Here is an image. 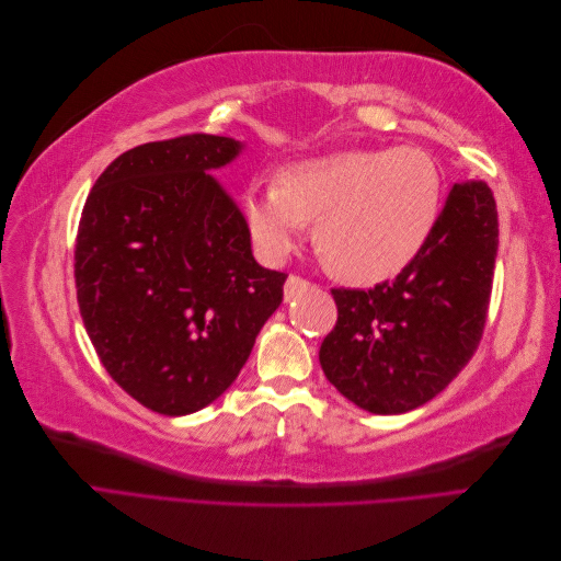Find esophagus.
<instances>
[{
    "instance_id": "obj_1",
    "label": "esophagus",
    "mask_w": 561,
    "mask_h": 561,
    "mask_svg": "<svg viewBox=\"0 0 561 561\" xmlns=\"http://www.w3.org/2000/svg\"><path fill=\"white\" fill-rule=\"evenodd\" d=\"M309 290H313V285L309 283V280H304L301 276H287V280H285V301H293V299H297V297H301L304 293H309Z\"/></svg>"
}]
</instances>
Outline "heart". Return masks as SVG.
Returning <instances> with one entry per match:
<instances>
[{"label": "heart", "mask_w": 561, "mask_h": 561, "mask_svg": "<svg viewBox=\"0 0 561 561\" xmlns=\"http://www.w3.org/2000/svg\"><path fill=\"white\" fill-rule=\"evenodd\" d=\"M439 201L443 175L428 151L353 149L290 163L274 184H250L245 215L268 257L290 252L316 222L313 243L332 274L371 285L419 257Z\"/></svg>", "instance_id": "heart-1"}]
</instances>
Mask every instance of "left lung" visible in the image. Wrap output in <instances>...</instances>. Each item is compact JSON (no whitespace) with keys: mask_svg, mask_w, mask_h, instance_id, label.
Instances as JSON below:
<instances>
[{"mask_svg":"<svg viewBox=\"0 0 561 561\" xmlns=\"http://www.w3.org/2000/svg\"><path fill=\"white\" fill-rule=\"evenodd\" d=\"M499 250L494 192L454 184L419 257L371 290L334 287L336 325L322 339L330 383L371 414L433 400L478 351Z\"/></svg>","mask_w":561,"mask_h":561,"instance_id":"obj_1","label":"left lung"}]
</instances>
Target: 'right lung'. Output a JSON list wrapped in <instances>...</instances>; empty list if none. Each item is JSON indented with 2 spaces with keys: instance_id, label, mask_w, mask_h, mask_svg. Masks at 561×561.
<instances>
[{
  "instance_id": "obj_1",
  "label": "right lung",
  "mask_w": 561,
  "mask_h": 561,
  "mask_svg": "<svg viewBox=\"0 0 561 561\" xmlns=\"http://www.w3.org/2000/svg\"><path fill=\"white\" fill-rule=\"evenodd\" d=\"M241 142L192 133L116 157L83 206L77 301L110 377L147 410L184 416L239 377L283 301L233 198L208 171Z\"/></svg>"
}]
</instances>
